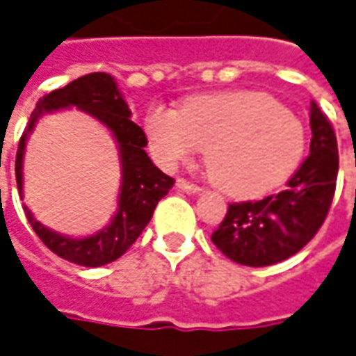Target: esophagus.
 I'll return each mask as SVG.
<instances>
[{
  "label": "esophagus",
  "instance_id": "34e87169",
  "mask_svg": "<svg viewBox=\"0 0 356 356\" xmlns=\"http://www.w3.org/2000/svg\"><path fill=\"white\" fill-rule=\"evenodd\" d=\"M177 188L187 191V193H200V187L195 185V183H191V181H187V179H177Z\"/></svg>",
  "mask_w": 356,
  "mask_h": 356
}]
</instances>
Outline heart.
I'll use <instances>...</instances> for the list:
<instances>
[{
  "label": "heart",
  "mask_w": 356,
  "mask_h": 356,
  "mask_svg": "<svg viewBox=\"0 0 356 356\" xmlns=\"http://www.w3.org/2000/svg\"><path fill=\"white\" fill-rule=\"evenodd\" d=\"M144 128L165 168L207 147L210 177L232 197H257L279 187L306 152L302 120L261 91L191 97L181 111L154 105Z\"/></svg>",
  "instance_id": "b5f03b06"
}]
</instances>
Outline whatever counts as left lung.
Wrapping results in <instances>:
<instances>
[{
	"label": "left lung",
	"mask_w": 356,
	"mask_h": 356,
	"mask_svg": "<svg viewBox=\"0 0 356 356\" xmlns=\"http://www.w3.org/2000/svg\"><path fill=\"white\" fill-rule=\"evenodd\" d=\"M310 156L277 195L232 202L212 243L239 265L267 267L298 253L327 216L339 171L337 138L327 117L312 103Z\"/></svg>",
	"instance_id": "obj_1"
}]
</instances>
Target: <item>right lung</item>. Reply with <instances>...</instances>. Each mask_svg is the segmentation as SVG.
I'll list each match as a JSON object with an SVG mask.
<instances>
[{"label":"right lung","instance_id":"add662e5","mask_svg":"<svg viewBox=\"0 0 356 356\" xmlns=\"http://www.w3.org/2000/svg\"><path fill=\"white\" fill-rule=\"evenodd\" d=\"M77 107L101 120L113 132L120 152L122 165V183L118 195V210L107 228L97 232L89 238H67L42 226L31 210L25 209L26 220L35 234L46 248L58 257L83 265V267H101L124 255L130 245L146 228L158 202L173 187L175 179L158 169L146 154V134L130 120V108L122 99L113 76L105 72H95L74 79L62 89L50 91L38 99L33 115L26 122L25 132L19 140L15 158V179L19 197L23 198V154L26 138L35 128V122L44 113L58 108Z\"/></svg>","mask_w":356,"mask_h":356}]
</instances>
